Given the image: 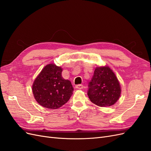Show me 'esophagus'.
<instances>
[{"instance_id":"34e87169","label":"esophagus","mask_w":151,"mask_h":151,"mask_svg":"<svg viewBox=\"0 0 151 151\" xmlns=\"http://www.w3.org/2000/svg\"><path fill=\"white\" fill-rule=\"evenodd\" d=\"M83 85H82V84H78V85H76V88H77V89H82L83 88Z\"/></svg>"}]
</instances>
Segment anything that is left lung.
Returning <instances> with one entry per match:
<instances>
[{
	"label": "left lung",
	"mask_w": 151,
	"mask_h": 151,
	"mask_svg": "<svg viewBox=\"0 0 151 151\" xmlns=\"http://www.w3.org/2000/svg\"><path fill=\"white\" fill-rule=\"evenodd\" d=\"M88 87L89 98L99 106H110L120 96L119 82L113 70L106 66L96 68Z\"/></svg>",
	"instance_id": "1"
}]
</instances>
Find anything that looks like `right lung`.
<instances>
[{
    "label": "right lung",
    "instance_id": "add662e5",
    "mask_svg": "<svg viewBox=\"0 0 151 151\" xmlns=\"http://www.w3.org/2000/svg\"><path fill=\"white\" fill-rule=\"evenodd\" d=\"M62 69L55 64L45 66L35 79L33 93L36 101L42 106L57 109L65 104L74 88L70 81L62 77Z\"/></svg>",
    "mask_w": 151,
    "mask_h": 151
}]
</instances>
